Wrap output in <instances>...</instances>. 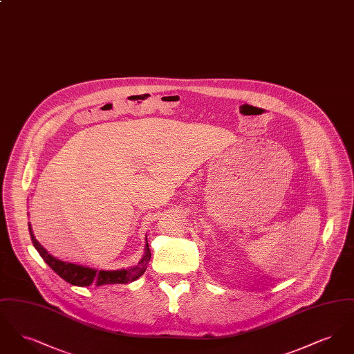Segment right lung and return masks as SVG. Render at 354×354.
<instances>
[{
	"label": "right lung",
	"mask_w": 354,
	"mask_h": 354,
	"mask_svg": "<svg viewBox=\"0 0 354 354\" xmlns=\"http://www.w3.org/2000/svg\"><path fill=\"white\" fill-rule=\"evenodd\" d=\"M29 232H30L34 248L41 254L44 261L59 277H62L65 281H68L71 286H88L94 284V286H101L131 283V281H135L136 279H139L145 273V270L147 268V264L151 259V251L149 248V244H146L145 254H143V257L140 259V261L138 263L136 267H131V268H127V270H94V268L84 267V266L61 261V260L55 259L54 256H51L50 253H48V251L34 237L30 223H29Z\"/></svg>",
	"instance_id": "add662e5"
}]
</instances>
